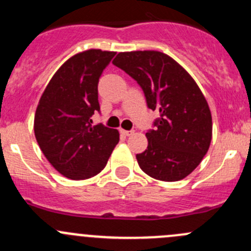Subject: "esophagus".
<instances>
[{"mask_svg":"<svg viewBox=\"0 0 251 251\" xmlns=\"http://www.w3.org/2000/svg\"><path fill=\"white\" fill-rule=\"evenodd\" d=\"M120 133L124 136H131L133 133V131H127V130H123V128H121Z\"/></svg>","mask_w":251,"mask_h":251,"instance_id":"obj_1","label":"esophagus"}]
</instances>
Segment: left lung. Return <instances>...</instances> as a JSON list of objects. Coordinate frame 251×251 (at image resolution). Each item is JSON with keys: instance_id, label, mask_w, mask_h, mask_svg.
<instances>
[{"instance_id": "8db88e82", "label": "left lung", "mask_w": 251, "mask_h": 251, "mask_svg": "<svg viewBox=\"0 0 251 251\" xmlns=\"http://www.w3.org/2000/svg\"><path fill=\"white\" fill-rule=\"evenodd\" d=\"M113 64L143 90L149 109L158 110L148 147L137 154L138 165L159 181H179L203 160L210 147L212 120L209 105L191 75L158 50L121 52Z\"/></svg>"}]
</instances>
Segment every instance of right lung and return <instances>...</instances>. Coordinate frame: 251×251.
I'll return each instance as SVG.
<instances>
[{
	"mask_svg": "<svg viewBox=\"0 0 251 251\" xmlns=\"http://www.w3.org/2000/svg\"><path fill=\"white\" fill-rule=\"evenodd\" d=\"M115 52L88 50L57 70L35 113L37 143L50 165L70 179H86L105 168L119 142V131L92 126L100 111L98 81Z\"/></svg>",
	"mask_w": 251,
	"mask_h": 251,
	"instance_id": "add662e5",
	"label": "right lung"
}]
</instances>
